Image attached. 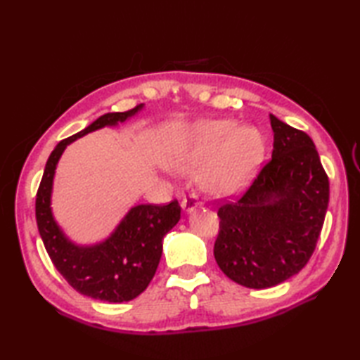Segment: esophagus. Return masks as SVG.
Returning <instances> with one entry per match:
<instances>
[{
    "label": "esophagus",
    "mask_w": 360,
    "mask_h": 360,
    "mask_svg": "<svg viewBox=\"0 0 360 360\" xmlns=\"http://www.w3.org/2000/svg\"><path fill=\"white\" fill-rule=\"evenodd\" d=\"M198 205H200V201H198L196 195H188V198L182 200V202H181V207L186 213H192L193 210L198 209Z\"/></svg>",
    "instance_id": "1"
}]
</instances>
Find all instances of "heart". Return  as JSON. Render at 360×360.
Here are the masks:
<instances>
[{"instance_id":"b5f03b06","label":"heart","mask_w":360,"mask_h":360,"mask_svg":"<svg viewBox=\"0 0 360 360\" xmlns=\"http://www.w3.org/2000/svg\"><path fill=\"white\" fill-rule=\"evenodd\" d=\"M264 156V139L254 127L235 120H204L196 124L174 155L181 170L201 168L200 182L209 193H238L255 174Z\"/></svg>"}]
</instances>
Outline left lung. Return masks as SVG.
Returning <instances> with one entry per match:
<instances>
[{
    "instance_id": "1",
    "label": "left lung",
    "mask_w": 360,
    "mask_h": 360,
    "mask_svg": "<svg viewBox=\"0 0 360 360\" xmlns=\"http://www.w3.org/2000/svg\"><path fill=\"white\" fill-rule=\"evenodd\" d=\"M272 159L240 200L219 205L213 248L219 269L241 286L266 289L300 272L316 249L330 181L311 137L269 114Z\"/></svg>"
}]
</instances>
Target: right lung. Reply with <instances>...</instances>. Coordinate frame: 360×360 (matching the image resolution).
Segmentation results:
<instances>
[{"instance_id":"obj_1","label":"right lung","mask_w":360,"mask_h":360,"mask_svg":"<svg viewBox=\"0 0 360 360\" xmlns=\"http://www.w3.org/2000/svg\"><path fill=\"white\" fill-rule=\"evenodd\" d=\"M143 105L125 112H108L68 139L57 143L46 162L35 200L38 232L53 266L77 292L110 303L129 302L142 294L155 277L164 236L178 224V201L167 205L139 204L129 209L108 238L80 246L63 233L52 215L53 174L65 148L79 137L133 117Z\"/></svg>"}]
</instances>
